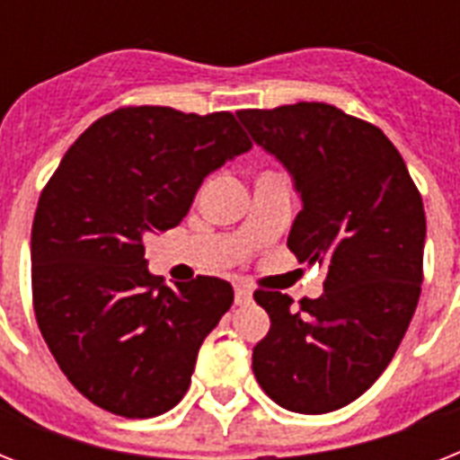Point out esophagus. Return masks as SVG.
Returning a JSON list of instances; mask_svg holds the SVG:
<instances>
[{"mask_svg":"<svg viewBox=\"0 0 460 460\" xmlns=\"http://www.w3.org/2000/svg\"><path fill=\"white\" fill-rule=\"evenodd\" d=\"M252 301V291L248 287H236V305H245Z\"/></svg>","mask_w":460,"mask_h":460,"instance_id":"1","label":"esophagus"}]
</instances>
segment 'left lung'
Wrapping results in <instances>:
<instances>
[{
	"label": "left lung",
	"instance_id": "8db88e82",
	"mask_svg": "<svg viewBox=\"0 0 460 460\" xmlns=\"http://www.w3.org/2000/svg\"><path fill=\"white\" fill-rule=\"evenodd\" d=\"M294 176L303 209L288 234L298 262H327L324 294L255 291L270 332L252 349L262 392L287 411L349 406L392 363L420 298L425 208L394 143L324 102L238 111Z\"/></svg>",
	"mask_w": 460,
	"mask_h": 460
}]
</instances>
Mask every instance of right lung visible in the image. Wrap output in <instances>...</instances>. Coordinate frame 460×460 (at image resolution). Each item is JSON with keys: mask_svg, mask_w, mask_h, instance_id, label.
Returning a JSON list of instances; mask_svg holds the SVG:
<instances>
[{"mask_svg": "<svg viewBox=\"0 0 460 460\" xmlns=\"http://www.w3.org/2000/svg\"><path fill=\"white\" fill-rule=\"evenodd\" d=\"M231 111L121 107L81 133L40 195L32 307L68 382L121 418H155L188 392L205 336L234 303L229 281L169 288L143 238L186 217L208 173L251 150Z\"/></svg>", "mask_w": 460, "mask_h": 460, "instance_id": "obj_1", "label": "right lung"}]
</instances>
